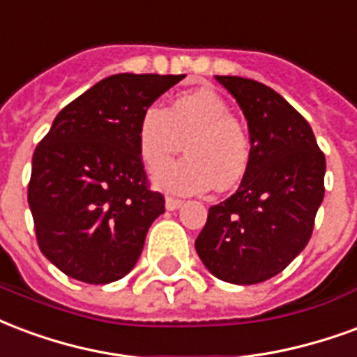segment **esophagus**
I'll use <instances>...</instances> for the list:
<instances>
[{
  "label": "esophagus",
  "mask_w": 357,
  "mask_h": 357,
  "mask_svg": "<svg viewBox=\"0 0 357 357\" xmlns=\"http://www.w3.org/2000/svg\"><path fill=\"white\" fill-rule=\"evenodd\" d=\"M182 204H184V202H182V199H178V197H173V196L165 197V207H167L169 211L181 209Z\"/></svg>",
  "instance_id": "esophagus-1"
}]
</instances>
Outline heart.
Here are the masks:
<instances>
[{"label":"heart","mask_w":357,"mask_h":357,"mask_svg":"<svg viewBox=\"0 0 357 357\" xmlns=\"http://www.w3.org/2000/svg\"><path fill=\"white\" fill-rule=\"evenodd\" d=\"M139 152L155 173L181 152L186 158L155 176L160 188L197 194L215 188L232 190L251 163V140L234 119L232 108L209 87L176 95L167 108L148 106L137 129Z\"/></svg>","instance_id":"obj_1"}]
</instances>
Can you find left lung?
<instances>
[{
	"label": "left lung",
	"mask_w": 357,
	"mask_h": 357,
	"mask_svg": "<svg viewBox=\"0 0 357 357\" xmlns=\"http://www.w3.org/2000/svg\"><path fill=\"white\" fill-rule=\"evenodd\" d=\"M215 79L245 116L251 163L238 192L209 207L196 251L218 280L253 285L285 270L310 241L325 155L310 123L274 89L238 75Z\"/></svg>",
	"instance_id": "obj_1"
}]
</instances>
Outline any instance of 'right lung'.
<instances>
[{
  "label": "right lung",
  "instance_id": "right-lung-1",
  "mask_svg": "<svg viewBox=\"0 0 357 357\" xmlns=\"http://www.w3.org/2000/svg\"><path fill=\"white\" fill-rule=\"evenodd\" d=\"M184 75L116 74L64 106L32 158L28 204L41 253L83 283L121 280L165 211L148 188L142 112Z\"/></svg>",
  "mask_w": 357,
  "mask_h": 357
}]
</instances>
